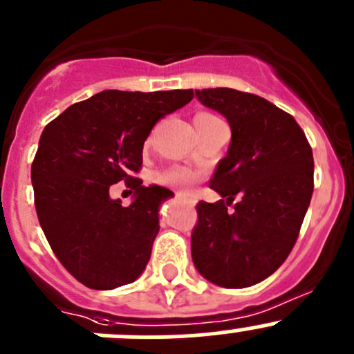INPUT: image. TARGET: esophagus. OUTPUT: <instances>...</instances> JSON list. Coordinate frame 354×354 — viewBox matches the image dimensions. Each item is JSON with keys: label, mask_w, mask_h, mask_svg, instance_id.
I'll return each mask as SVG.
<instances>
[{"label": "esophagus", "mask_w": 354, "mask_h": 354, "mask_svg": "<svg viewBox=\"0 0 354 354\" xmlns=\"http://www.w3.org/2000/svg\"><path fill=\"white\" fill-rule=\"evenodd\" d=\"M176 197H178V198H181V201H185V202H187V204H190V205H194V204H195L194 197H190V195H187V194H181V192H178Z\"/></svg>", "instance_id": "esophagus-1"}]
</instances>
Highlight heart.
Masks as SVG:
<instances>
[{
    "label": "heart",
    "mask_w": 354,
    "mask_h": 354,
    "mask_svg": "<svg viewBox=\"0 0 354 354\" xmlns=\"http://www.w3.org/2000/svg\"><path fill=\"white\" fill-rule=\"evenodd\" d=\"M195 119H201V121H209V119H214V115L207 114V112H201V114L195 115ZM157 181L162 185H169V187H178V188H190L192 185L197 181V174L192 169L187 167H173V169H167L164 173H160L157 176Z\"/></svg>",
    "instance_id": "1"
}]
</instances>
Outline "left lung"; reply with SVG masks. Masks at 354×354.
I'll use <instances>...</instances> for the list:
<instances>
[{"mask_svg":"<svg viewBox=\"0 0 354 354\" xmlns=\"http://www.w3.org/2000/svg\"><path fill=\"white\" fill-rule=\"evenodd\" d=\"M195 95L225 115L232 142L209 181L223 198L197 204L192 259L209 282L243 289L268 279L292 250L313 195V152L296 119L272 102L232 88Z\"/></svg>","mask_w":354,"mask_h":354,"instance_id":"8db88e82","label":"left lung"}]
</instances>
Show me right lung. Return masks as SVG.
Wrapping results in <instances>:
<instances>
[{
    "mask_svg": "<svg viewBox=\"0 0 354 354\" xmlns=\"http://www.w3.org/2000/svg\"><path fill=\"white\" fill-rule=\"evenodd\" d=\"M194 98V90H107L77 102L41 133L30 167L37 219L51 250L82 286L111 290L142 275L159 232V207L173 197L143 181V143L159 119ZM125 180L136 201L108 195Z\"/></svg>",
    "mask_w": 354,
    "mask_h": 354,
    "instance_id": "obj_1",
    "label": "right lung"
}]
</instances>
